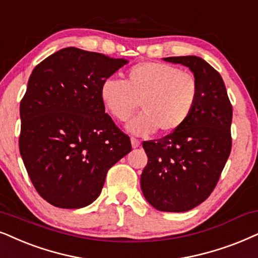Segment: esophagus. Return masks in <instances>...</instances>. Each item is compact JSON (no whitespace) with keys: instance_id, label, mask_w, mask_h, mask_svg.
<instances>
[{"instance_id":"34e87169","label":"esophagus","mask_w":258,"mask_h":258,"mask_svg":"<svg viewBox=\"0 0 258 258\" xmlns=\"http://www.w3.org/2000/svg\"><path fill=\"white\" fill-rule=\"evenodd\" d=\"M131 144H132V148L136 149V148H138V146L140 145V142L137 138H133V137H132V138H131Z\"/></svg>"}]
</instances>
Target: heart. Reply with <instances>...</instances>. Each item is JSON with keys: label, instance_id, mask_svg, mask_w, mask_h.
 <instances>
[{"label": "heart", "instance_id": "1", "mask_svg": "<svg viewBox=\"0 0 258 258\" xmlns=\"http://www.w3.org/2000/svg\"><path fill=\"white\" fill-rule=\"evenodd\" d=\"M194 74L161 61H143L125 74L123 82L106 80L100 96L106 109L118 121H126L140 105L143 113L127 125L138 136L172 133L193 114L199 100Z\"/></svg>", "mask_w": 258, "mask_h": 258}]
</instances>
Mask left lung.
Returning a JSON list of instances; mask_svg holds the SVG:
<instances>
[{
    "label": "left lung",
    "mask_w": 258,
    "mask_h": 258,
    "mask_svg": "<svg viewBox=\"0 0 258 258\" xmlns=\"http://www.w3.org/2000/svg\"><path fill=\"white\" fill-rule=\"evenodd\" d=\"M193 71L199 100L181 128L143 143L148 164L140 176L149 204L163 212H185L214 190L232 146V105L220 74L197 56L168 57Z\"/></svg>",
    "instance_id": "obj_1"
}]
</instances>
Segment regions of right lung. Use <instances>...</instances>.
Returning a JSON list of instances; mask_svg holds the SVG:
<instances>
[{"instance_id": "add662e5", "label": "right lung", "mask_w": 258, "mask_h": 258, "mask_svg": "<svg viewBox=\"0 0 258 258\" xmlns=\"http://www.w3.org/2000/svg\"><path fill=\"white\" fill-rule=\"evenodd\" d=\"M126 63L67 47L34 68L20 102L19 149L32 183L48 204L90 205L107 171L132 150L100 96L101 84Z\"/></svg>"}]
</instances>
